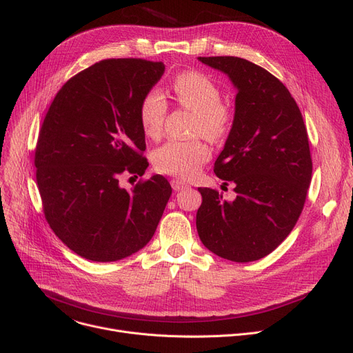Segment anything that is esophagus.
<instances>
[{
	"label": "esophagus",
	"instance_id": "1",
	"mask_svg": "<svg viewBox=\"0 0 353 353\" xmlns=\"http://www.w3.org/2000/svg\"><path fill=\"white\" fill-rule=\"evenodd\" d=\"M172 188H173V190L179 192V190L186 189L188 184L184 183V181H181V180H179V179H173V180H172Z\"/></svg>",
	"mask_w": 353,
	"mask_h": 353
}]
</instances>
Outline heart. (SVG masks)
Listing matches in <instances>:
<instances>
[{"instance_id": "1", "label": "heart", "mask_w": 353, "mask_h": 353, "mask_svg": "<svg viewBox=\"0 0 353 353\" xmlns=\"http://www.w3.org/2000/svg\"><path fill=\"white\" fill-rule=\"evenodd\" d=\"M173 91L177 103L196 113L193 132L212 141L223 140L230 132L232 110L221 103L220 87L206 74L184 71L174 79ZM167 117V100L157 88L148 90L139 107L143 133L159 139ZM210 157L209 148L201 141L170 140L153 153V165L159 173L180 179H190L199 173Z\"/></svg>"}]
</instances>
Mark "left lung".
Segmentation results:
<instances>
[{
    "instance_id": "left-lung-1",
    "label": "left lung",
    "mask_w": 353,
    "mask_h": 353,
    "mask_svg": "<svg viewBox=\"0 0 353 353\" xmlns=\"http://www.w3.org/2000/svg\"><path fill=\"white\" fill-rule=\"evenodd\" d=\"M237 88L233 125L214 173L234 184L236 199L200 188L196 228L201 243L232 262L272 253L298 221L312 179V157L301 110L268 70L239 57H199Z\"/></svg>"
}]
</instances>
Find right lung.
<instances>
[{
	"mask_svg": "<svg viewBox=\"0 0 353 353\" xmlns=\"http://www.w3.org/2000/svg\"><path fill=\"white\" fill-rule=\"evenodd\" d=\"M164 64L108 59L71 77L54 97L35 147L43 210L52 232L92 262H116L153 237L172 186L160 174L132 190L123 174L147 169L139 107Z\"/></svg>",
	"mask_w": 353,
	"mask_h": 353,
	"instance_id": "obj_1",
	"label": "right lung"
}]
</instances>
